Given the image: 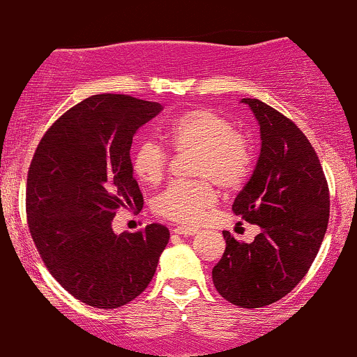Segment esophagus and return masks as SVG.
I'll return each mask as SVG.
<instances>
[{
	"label": "esophagus",
	"instance_id": "1",
	"mask_svg": "<svg viewBox=\"0 0 357 357\" xmlns=\"http://www.w3.org/2000/svg\"><path fill=\"white\" fill-rule=\"evenodd\" d=\"M176 235H183V236H191V235H196L199 230L198 228H192V227H186V225H179V227H176L173 230Z\"/></svg>",
	"mask_w": 357,
	"mask_h": 357
}]
</instances>
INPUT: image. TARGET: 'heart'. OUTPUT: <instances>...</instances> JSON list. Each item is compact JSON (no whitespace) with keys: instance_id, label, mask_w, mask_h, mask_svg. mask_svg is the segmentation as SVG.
Masks as SVG:
<instances>
[{"instance_id":"1","label":"heart","mask_w":357,"mask_h":357,"mask_svg":"<svg viewBox=\"0 0 357 357\" xmlns=\"http://www.w3.org/2000/svg\"><path fill=\"white\" fill-rule=\"evenodd\" d=\"M161 134L178 153L195 151L191 174L198 178L169 184L155 196L153 208L162 218L198 223L218 199L215 182L225 191H235L248 179L253 162L250 141L216 110L202 107L179 114L161 127ZM169 158L165 146L144 139L132 154L134 174L141 183L155 186L165 179Z\"/></svg>"}]
</instances>
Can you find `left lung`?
Instances as JSON below:
<instances>
[{"label":"left lung","mask_w":357,"mask_h":357,"mask_svg":"<svg viewBox=\"0 0 357 357\" xmlns=\"http://www.w3.org/2000/svg\"><path fill=\"white\" fill-rule=\"evenodd\" d=\"M241 102L260 124L261 151L233 213L261 231L252 243L223 231L227 248L213 268V284L233 305L258 309L285 297L309 272L326 235L331 202L305 134L265 102Z\"/></svg>","instance_id":"left-lung-1"}]
</instances>
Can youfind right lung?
I'll return each mask as SVG.
<instances>
[{
	"label": "right lung",
	"mask_w": 357,
	"mask_h": 357,
	"mask_svg": "<svg viewBox=\"0 0 357 357\" xmlns=\"http://www.w3.org/2000/svg\"><path fill=\"white\" fill-rule=\"evenodd\" d=\"M161 110L158 102L122 93L89 97L53 122L28 169L26 221L45 267L97 309H116L144 292L169 241L161 223L112 230L121 208L142 210L130 144Z\"/></svg>",
	"instance_id": "1"
}]
</instances>
